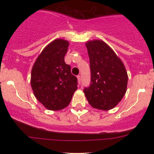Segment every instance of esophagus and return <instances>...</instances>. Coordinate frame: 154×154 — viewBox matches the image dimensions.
<instances>
[{"mask_svg": "<svg viewBox=\"0 0 154 154\" xmlns=\"http://www.w3.org/2000/svg\"><path fill=\"white\" fill-rule=\"evenodd\" d=\"M77 82H78V84H80V82H81V76L78 75L77 77Z\"/></svg>", "mask_w": 154, "mask_h": 154, "instance_id": "esophagus-1", "label": "esophagus"}]
</instances>
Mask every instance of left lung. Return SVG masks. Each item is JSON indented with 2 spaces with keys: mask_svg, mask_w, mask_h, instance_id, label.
I'll list each match as a JSON object with an SVG mask.
<instances>
[{
  "mask_svg": "<svg viewBox=\"0 0 154 154\" xmlns=\"http://www.w3.org/2000/svg\"><path fill=\"white\" fill-rule=\"evenodd\" d=\"M91 85L84 89L89 104L100 110L112 109L127 91L128 75L123 62L102 40L88 41Z\"/></svg>",
  "mask_w": 154,
  "mask_h": 154,
  "instance_id": "left-lung-1",
  "label": "left lung"
}]
</instances>
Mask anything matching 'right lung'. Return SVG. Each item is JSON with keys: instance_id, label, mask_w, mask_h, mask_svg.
Listing matches in <instances>:
<instances>
[{"instance_id": "obj_1", "label": "right lung", "mask_w": 154, "mask_h": 154, "mask_svg": "<svg viewBox=\"0 0 154 154\" xmlns=\"http://www.w3.org/2000/svg\"><path fill=\"white\" fill-rule=\"evenodd\" d=\"M69 42L57 38L48 45L34 63L30 83L37 100L52 111L63 109L77 88V80L64 57Z\"/></svg>"}]
</instances>
